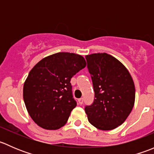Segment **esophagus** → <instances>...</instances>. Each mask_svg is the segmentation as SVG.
<instances>
[{
    "label": "esophagus",
    "mask_w": 154,
    "mask_h": 154,
    "mask_svg": "<svg viewBox=\"0 0 154 154\" xmlns=\"http://www.w3.org/2000/svg\"><path fill=\"white\" fill-rule=\"evenodd\" d=\"M78 103H79V104H83V98H80L78 100Z\"/></svg>",
    "instance_id": "obj_1"
}]
</instances>
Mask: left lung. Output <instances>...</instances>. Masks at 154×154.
<instances>
[{"label":"left lung","instance_id":"obj_1","mask_svg":"<svg viewBox=\"0 0 154 154\" xmlns=\"http://www.w3.org/2000/svg\"><path fill=\"white\" fill-rule=\"evenodd\" d=\"M86 59L95 97L85 108L88 122L98 130L116 129L125 122L134 106L133 78L119 60L106 53L86 55Z\"/></svg>","mask_w":154,"mask_h":154}]
</instances>
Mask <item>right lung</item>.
Here are the masks:
<instances>
[{
  "mask_svg": "<svg viewBox=\"0 0 154 154\" xmlns=\"http://www.w3.org/2000/svg\"><path fill=\"white\" fill-rule=\"evenodd\" d=\"M86 66L84 57L60 52L48 56L30 70L23 87L26 108L33 122L45 130L61 128L77 106L71 78Z\"/></svg>",
  "mask_w": 154,
  "mask_h": 154,
  "instance_id": "obj_1",
  "label": "right lung"
}]
</instances>
